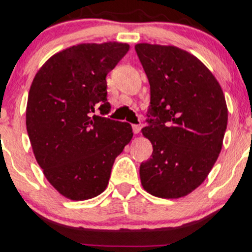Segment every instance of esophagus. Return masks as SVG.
Returning <instances> with one entry per match:
<instances>
[{
	"instance_id": "obj_1",
	"label": "esophagus",
	"mask_w": 252,
	"mask_h": 252,
	"mask_svg": "<svg viewBox=\"0 0 252 252\" xmlns=\"http://www.w3.org/2000/svg\"><path fill=\"white\" fill-rule=\"evenodd\" d=\"M141 128H142V126H140V124H132V131H134V134H138L141 131Z\"/></svg>"
}]
</instances>
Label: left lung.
<instances>
[{"label": "left lung", "mask_w": 252, "mask_h": 252, "mask_svg": "<svg viewBox=\"0 0 252 252\" xmlns=\"http://www.w3.org/2000/svg\"><path fill=\"white\" fill-rule=\"evenodd\" d=\"M135 51L150 85L142 134L153 154L141 163V184L158 198H181L204 182L220 153L227 126L224 94L189 52L150 43H137Z\"/></svg>", "instance_id": "obj_1"}]
</instances>
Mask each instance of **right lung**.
<instances>
[{"mask_svg":"<svg viewBox=\"0 0 252 252\" xmlns=\"http://www.w3.org/2000/svg\"><path fill=\"white\" fill-rule=\"evenodd\" d=\"M128 51L122 42L72 46L43 63L31 85L26 126L34 156L71 200L104 192L115 158L132 138L129 123L104 117L111 109L105 78Z\"/></svg>","mask_w":252,"mask_h":252,"instance_id":"obj_1","label":"right lung"}]
</instances>
